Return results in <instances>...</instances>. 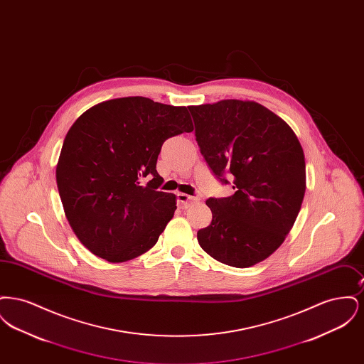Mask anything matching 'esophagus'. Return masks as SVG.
Returning a JSON list of instances; mask_svg holds the SVG:
<instances>
[{
  "label": "esophagus",
  "instance_id": "obj_1",
  "mask_svg": "<svg viewBox=\"0 0 364 364\" xmlns=\"http://www.w3.org/2000/svg\"><path fill=\"white\" fill-rule=\"evenodd\" d=\"M195 202H198V199L193 198V196H190V195L183 193V192L177 193V203H178V208H188Z\"/></svg>",
  "mask_w": 364,
  "mask_h": 364
}]
</instances>
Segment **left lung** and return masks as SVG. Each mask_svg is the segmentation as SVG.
<instances>
[{
  "label": "left lung",
  "instance_id": "1",
  "mask_svg": "<svg viewBox=\"0 0 364 364\" xmlns=\"http://www.w3.org/2000/svg\"><path fill=\"white\" fill-rule=\"evenodd\" d=\"M200 153L235 193L206 200L213 220L198 230L211 258L250 267L269 258L292 229L306 192V161L294 129L254 101L188 106Z\"/></svg>",
  "mask_w": 364,
  "mask_h": 364
}]
</instances>
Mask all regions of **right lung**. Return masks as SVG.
Instances as JSON below:
<instances>
[{"mask_svg": "<svg viewBox=\"0 0 364 364\" xmlns=\"http://www.w3.org/2000/svg\"><path fill=\"white\" fill-rule=\"evenodd\" d=\"M192 131L186 106L144 97L105 101L73 122L55 180L70 228L90 252L119 263L156 245L177 208L174 193L156 191L158 154L166 139Z\"/></svg>", "mask_w": 364, "mask_h": 364, "instance_id": "right-lung-1", "label": "right lung"}]
</instances>
